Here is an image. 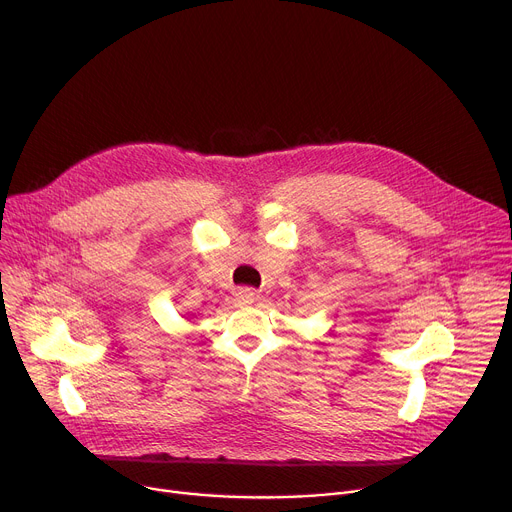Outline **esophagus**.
Listing matches in <instances>:
<instances>
[{
    "mask_svg": "<svg viewBox=\"0 0 512 512\" xmlns=\"http://www.w3.org/2000/svg\"><path fill=\"white\" fill-rule=\"evenodd\" d=\"M235 298L239 304H251L255 300V292L251 288H241V290H237Z\"/></svg>",
    "mask_w": 512,
    "mask_h": 512,
    "instance_id": "34e87169",
    "label": "esophagus"
}]
</instances>
